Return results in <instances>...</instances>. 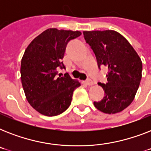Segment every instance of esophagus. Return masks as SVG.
Here are the masks:
<instances>
[{
	"mask_svg": "<svg viewBox=\"0 0 151 151\" xmlns=\"http://www.w3.org/2000/svg\"><path fill=\"white\" fill-rule=\"evenodd\" d=\"M85 84H86V85H93V81H92V80H91V79H88V80H86L85 81Z\"/></svg>",
	"mask_w": 151,
	"mask_h": 151,
	"instance_id": "obj_1",
	"label": "esophagus"
}]
</instances>
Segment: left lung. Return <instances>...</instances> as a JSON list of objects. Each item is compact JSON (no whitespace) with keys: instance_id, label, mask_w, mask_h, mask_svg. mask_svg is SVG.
I'll list each match as a JSON object with an SVG mask.
<instances>
[{"instance_id":"obj_1","label":"left lung","mask_w":151,"mask_h":151,"mask_svg":"<svg viewBox=\"0 0 151 151\" xmlns=\"http://www.w3.org/2000/svg\"><path fill=\"white\" fill-rule=\"evenodd\" d=\"M94 52L98 66L108 67L107 83L99 85L105 96L94 106L105 114L121 112L133 101L142 78V61L133 47L114 30L84 31Z\"/></svg>"}]
</instances>
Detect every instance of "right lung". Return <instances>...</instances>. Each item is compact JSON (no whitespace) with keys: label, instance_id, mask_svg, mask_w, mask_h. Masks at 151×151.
Listing matches in <instances>:
<instances>
[{"label":"right lung","instance_id":"add662e5","mask_svg":"<svg viewBox=\"0 0 151 151\" xmlns=\"http://www.w3.org/2000/svg\"><path fill=\"white\" fill-rule=\"evenodd\" d=\"M80 31L50 28L30 42L21 61V81L27 101L40 114L56 116L70 106L74 89L81 85L58 69L65 68L63 59L70 40L81 36Z\"/></svg>","mask_w":151,"mask_h":151}]
</instances>
